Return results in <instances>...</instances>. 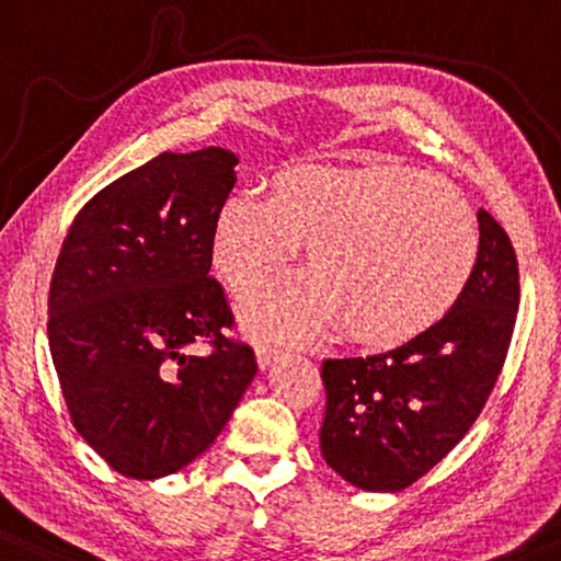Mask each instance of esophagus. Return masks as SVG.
<instances>
[{
    "label": "esophagus",
    "mask_w": 561,
    "mask_h": 561,
    "mask_svg": "<svg viewBox=\"0 0 561 561\" xmlns=\"http://www.w3.org/2000/svg\"><path fill=\"white\" fill-rule=\"evenodd\" d=\"M279 354H282V346H276L274 341H259L256 343V358H259L261 369H266L268 364H272Z\"/></svg>",
    "instance_id": "1"
}]
</instances>
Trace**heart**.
I'll list each match as a JSON object with an SVG mask.
<instances>
[{"label": "heart", "mask_w": 561, "mask_h": 561, "mask_svg": "<svg viewBox=\"0 0 561 561\" xmlns=\"http://www.w3.org/2000/svg\"><path fill=\"white\" fill-rule=\"evenodd\" d=\"M308 243L310 272L243 300L256 331L318 333L341 323L364 346L428 331L465 293L480 256L472 207L454 186L400 163H300L272 199L233 194L213 230V261L233 293L272 279Z\"/></svg>", "instance_id": "1"}]
</instances>
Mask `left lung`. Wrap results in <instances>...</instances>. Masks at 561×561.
I'll return each mask as SVG.
<instances>
[{
  "mask_svg": "<svg viewBox=\"0 0 561 561\" xmlns=\"http://www.w3.org/2000/svg\"><path fill=\"white\" fill-rule=\"evenodd\" d=\"M477 222V266L438 323L385 354L320 367V454L354 488L398 492L421 480L465 438L497 382L520 300L518 261L490 213Z\"/></svg>",
  "mask_w": 561,
  "mask_h": 561,
  "instance_id": "8db88e82",
  "label": "left lung"
}]
</instances>
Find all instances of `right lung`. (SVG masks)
Returning <instances> with one entry per match:
<instances>
[{
  "label": "right lung",
  "mask_w": 561,
  "mask_h": 561,
  "mask_svg": "<svg viewBox=\"0 0 561 561\" xmlns=\"http://www.w3.org/2000/svg\"><path fill=\"white\" fill-rule=\"evenodd\" d=\"M226 148L163 151L94 194L58 251L48 343L73 428L133 480L197 459L259 364L210 274L213 230L236 184ZM207 342V355H192Z\"/></svg>",
  "instance_id": "obj_1"
}]
</instances>
